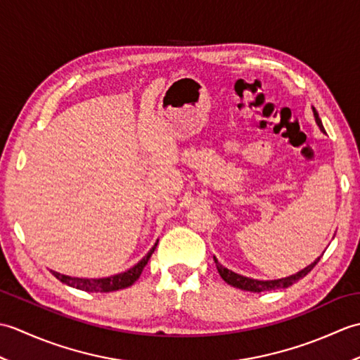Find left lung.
<instances>
[{"label": "left lung", "mask_w": 360, "mask_h": 360, "mask_svg": "<svg viewBox=\"0 0 360 360\" xmlns=\"http://www.w3.org/2000/svg\"><path fill=\"white\" fill-rule=\"evenodd\" d=\"M312 111H314V117H316V122L319 128L322 129V131L325 133V128L322 125V120H320L317 111L312 108ZM215 258V257H213ZM320 262V257L316 259L314 263L309 264L308 267H304L303 271L297 272L294 275H290V277H286V278H280V280H269V281H263V280H254V278H248L244 277V275H240V274H235L232 271H229L227 267H224L223 264H219L217 262L215 258V263H217V269L221 275V278H223L227 285H231L233 288H238V289H243V290H250V292H264V290H275V289H285V288H289L292 286L294 283H297L298 280H302L303 277H307V275L314 269V266Z\"/></svg>", "instance_id": "left-lung-1"}]
</instances>
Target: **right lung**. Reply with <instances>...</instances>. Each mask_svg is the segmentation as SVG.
Instances as JSON below:
<instances>
[{"mask_svg": "<svg viewBox=\"0 0 360 360\" xmlns=\"http://www.w3.org/2000/svg\"><path fill=\"white\" fill-rule=\"evenodd\" d=\"M156 246H158V243L150 249L148 254L145 255L139 263L134 264L133 267H129V269L125 271V272L112 275V277H106V278H75V277H70V275L58 274L56 271H51V272H52L53 277H56L57 280H60L62 283H65V285H68V286L77 288V289H82V290H88V292H111V290H119V289L131 286L133 283L141 277L143 267H145V264L148 263V259L153 255V252H155Z\"/></svg>", "mask_w": 360, "mask_h": 360, "instance_id": "add662e5", "label": "right lung"}]
</instances>
